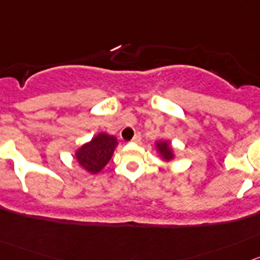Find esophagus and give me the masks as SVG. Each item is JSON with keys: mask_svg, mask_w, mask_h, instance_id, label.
<instances>
[{"mask_svg": "<svg viewBox=\"0 0 260 260\" xmlns=\"http://www.w3.org/2000/svg\"><path fill=\"white\" fill-rule=\"evenodd\" d=\"M132 142L133 144H140V142H141V135H140V133H136L135 137L132 139Z\"/></svg>", "mask_w": 260, "mask_h": 260, "instance_id": "esophagus-1", "label": "esophagus"}]
</instances>
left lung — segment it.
Masks as SVG:
<instances>
[{"mask_svg":"<svg viewBox=\"0 0 260 260\" xmlns=\"http://www.w3.org/2000/svg\"><path fill=\"white\" fill-rule=\"evenodd\" d=\"M154 146H155V151L159 159L163 162H171L176 158V151L168 140H156L154 142Z\"/></svg>","mask_w":260,"mask_h":260,"instance_id":"left-lung-1","label":"left lung"}]
</instances>
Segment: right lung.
Segmentation results:
<instances>
[{
	"label": "right lung",
	"mask_w": 260,
	"mask_h": 260,
	"mask_svg": "<svg viewBox=\"0 0 260 260\" xmlns=\"http://www.w3.org/2000/svg\"><path fill=\"white\" fill-rule=\"evenodd\" d=\"M118 144L115 136L100 132L90 141L85 142L75 150V159L85 172L97 175L113 158Z\"/></svg>",
	"instance_id": "1"
}]
</instances>
